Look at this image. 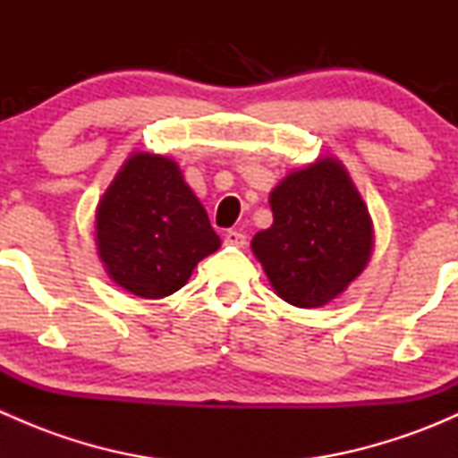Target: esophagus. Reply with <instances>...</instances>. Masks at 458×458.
<instances>
[{
    "mask_svg": "<svg viewBox=\"0 0 458 458\" xmlns=\"http://www.w3.org/2000/svg\"><path fill=\"white\" fill-rule=\"evenodd\" d=\"M224 243H225V246L243 248V246H246V234L239 233V230H228V233L224 234Z\"/></svg>",
    "mask_w": 458,
    "mask_h": 458,
    "instance_id": "esophagus-1",
    "label": "esophagus"
}]
</instances>
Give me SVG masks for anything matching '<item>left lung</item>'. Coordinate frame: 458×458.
Masks as SVG:
<instances>
[{
  "mask_svg": "<svg viewBox=\"0 0 458 458\" xmlns=\"http://www.w3.org/2000/svg\"><path fill=\"white\" fill-rule=\"evenodd\" d=\"M272 225L252 252L272 288L297 308H321L357 279L372 255V219L341 161L323 157L270 192Z\"/></svg>",
  "mask_w": 458,
  "mask_h": 458,
  "instance_id": "1",
  "label": "left lung"
}]
</instances>
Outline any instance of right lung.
Listing matches in <instances>:
<instances>
[{
    "mask_svg": "<svg viewBox=\"0 0 458 458\" xmlns=\"http://www.w3.org/2000/svg\"><path fill=\"white\" fill-rule=\"evenodd\" d=\"M219 246L201 201L168 157H128L97 206V250L106 272L137 297L177 293Z\"/></svg>",
    "mask_w": 458,
    "mask_h": 458,
    "instance_id": "add662e5",
    "label": "right lung"
}]
</instances>
